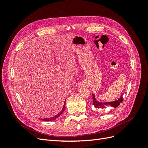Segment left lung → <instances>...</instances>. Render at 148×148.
<instances>
[{"instance_id":"obj_1","label":"left lung","mask_w":148,"mask_h":148,"mask_svg":"<svg viewBox=\"0 0 148 148\" xmlns=\"http://www.w3.org/2000/svg\"><path fill=\"white\" fill-rule=\"evenodd\" d=\"M123 95H122L117 100H115V101L106 102H98L96 99L95 96L92 94V105L95 107V108L100 110H104L107 107H108L109 106L115 108V107H118L120 104V103L123 101Z\"/></svg>"}]
</instances>
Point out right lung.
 <instances>
[{"instance_id": "1", "label": "right lung", "mask_w": 148, "mask_h": 148, "mask_svg": "<svg viewBox=\"0 0 148 148\" xmlns=\"http://www.w3.org/2000/svg\"><path fill=\"white\" fill-rule=\"evenodd\" d=\"M65 101L64 102V105L63 106V108H62V110L57 115H56V116H54V117H51V118H47V119H40L41 120H43V121H46V122H50V121H53L56 120V119H57L59 117H60V115L61 114H63V112H64V110H65Z\"/></svg>"}]
</instances>
